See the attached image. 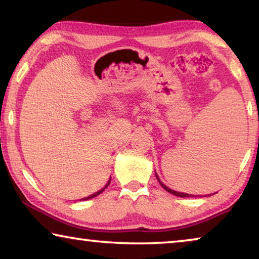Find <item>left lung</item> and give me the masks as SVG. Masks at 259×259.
<instances>
[{
  "label": "left lung",
  "mask_w": 259,
  "mask_h": 259,
  "mask_svg": "<svg viewBox=\"0 0 259 259\" xmlns=\"http://www.w3.org/2000/svg\"><path fill=\"white\" fill-rule=\"evenodd\" d=\"M155 175H156V174H155ZM156 178H157V181L160 182L161 186L163 187L166 192L171 193V194H174V195H176V196H181V198H188V196H194V195H191V194H185V193H179V192H176V191H172V190H170L169 187H166V186L164 185V184H162V183H161V181H160V179H159V177H157V175H156Z\"/></svg>",
  "instance_id": "left-lung-1"
}]
</instances>
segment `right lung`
<instances>
[{"label": "right lung", "mask_w": 259, "mask_h": 259, "mask_svg": "<svg viewBox=\"0 0 259 259\" xmlns=\"http://www.w3.org/2000/svg\"><path fill=\"white\" fill-rule=\"evenodd\" d=\"M109 183H111V179H109V181H108V183L106 184V186H105L104 188H102V190H100V191H98V192H96V193H94V194H91V195H89V196H88V198H84V199H82V200H88V199H93V198H95V196H97V195H99L100 194V193H102L104 190H105V188H106L108 185H109Z\"/></svg>", "instance_id": "add662e5"}]
</instances>
